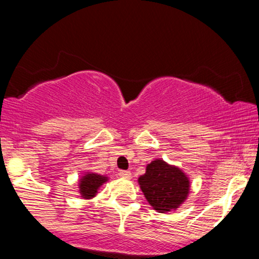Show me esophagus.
I'll list each match as a JSON object with an SVG mask.
<instances>
[{
    "mask_svg": "<svg viewBox=\"0 0 259 259\" xmlns=\"http://www.w3.org/2000/svg\"><path fill=\"white\" fill-rule=\"evenodd\" d=\"M120 178H124V179H130L132 178V173H130L129 170H119V173H118Z\"/></svg>",
    "mask_w": 259,
    "mask_h": 259,
    "instance_id": "obj_1",
    "label": "esophagus"
}]
</instances>
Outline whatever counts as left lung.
Wrapping results in <instances>:
<instances>
[{
  "label": "left lung",
  "instance_id": "8db88e82",
  "mask_svg": "<svg viewBox=\"0 0 259 259\" xmlns=\"http://www.w3.org/2000/svg\"><path fill=\"white\" fill-rule=\"evenodd\" d=\"M139 184L148 203L159 213L179 208L190 190L185 173L162 159H154L147 164L146 173L139 178Z\"/></svg>",
  "mask_w": 259,
  "mask_h": 259
}]
</instances>
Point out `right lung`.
Here are the masks:
<instances>
[{
    "label": "right lung",
    "instance_id": "add662e5",
    "mask_svg": "<svg viewBox=\"0 0 259 259\" xmlns=\"http://www.w3.org/2000/svg\"><path fill=\"white\" fill-rule=\"evenodd\" d=\"M108 178L103 175L88 173L80 179L79 183V192L82 198H92L97 194V190L100 189L101 185L106 183Z\"/></svg>",
    "mask_w": 259,
    "mask_h": 259
}]
</instances>
